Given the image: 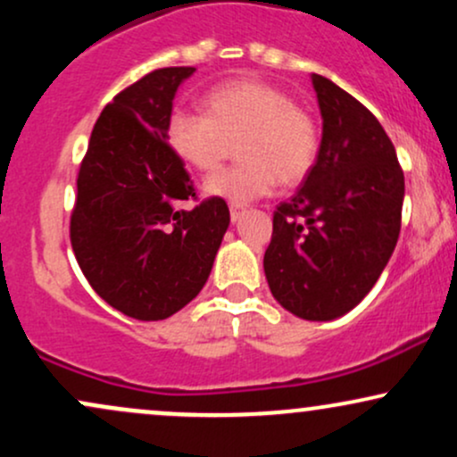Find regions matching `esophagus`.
I'll return each mask as SVG.
<instances>
[{
  "label": "esophagus",
  "instance_id": "obj_1",
  "mask_svg": "<svg viewBox=\"0 0 457 457\" xmlns=\"http://www.w3.org/2000/svg\"><path fill=\"white\" fill-rule=\"evenodd\" d=\"M243 214H245L243 204H229V217H232V221H238Z\"/></svg>",
  "mask_w": 457,
  "mask_h": 457
}]
</instances>
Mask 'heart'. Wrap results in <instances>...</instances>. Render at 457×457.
<instances>
[{
  "label": "heart",
  "instance_id": "heart-1",
  "mask_svg": "<svg viewBox=\"0 0 457 457\" xmlns=\"http://www.w3.org/2000/svg\"><path fill=\"white\" fill-rule=\"evenodd\" d=\"M206 113L176 112L167 141L191 170L211 171L236 141L240 162L214 171L204 191L229 204L269 195L277 180L295 187L312 174L320 154L316 118L281 87L260 79H234L204 96Z\"/></svg>",
  "mask_w": 457,
  "mask_h": 457
}]
</instances>
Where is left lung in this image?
Masks as SVG:
<instances>
[{"mask_svg": "<svg viewBox=\"0 0 457 457\" xmlns=\"http://www.w3.org/2000/svg\"><path fill=\"white\" fill-rule=\"evenodd\" d=\"M322 144L312 174L272 214L264 272L272 296L303 320H333L363 301L402 228L403 171L376 115L313 75Z\"/></svg>", "mask_w": 457, "mask_h": 457, "instance_id": "1", "label": "left lung"}]
</instances>
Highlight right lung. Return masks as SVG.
<instances>
[{"mask_svg": "<svg viewBox=\"0 0 457 457\" xmlns=\"http://www.w3.org/2000/svg\"><path fill=\"white\" fill-rule=\"evenodd\" d=\"M193 66L152 71L115 94L77 176L71 245L96 295L124 316L165 320L199 295L229 225L221 197L198 202L167 141L178 86Z\"/></svg>", "mask_w": 457, "mask_h": 457, "instance_id": "add662e5", "label": "right lung"}]
</instances>
